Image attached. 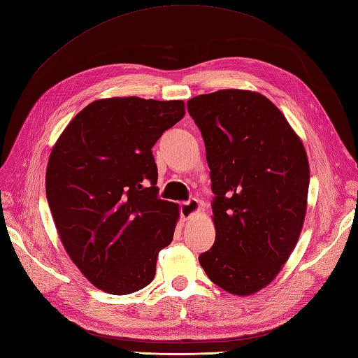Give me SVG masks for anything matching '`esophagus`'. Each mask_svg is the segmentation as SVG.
I'll use <instances>...</instances> for the list:
<instances>
[{"instance_id": "obj_1", "label": "esophagus", "mask_w": 358, "mask_h": 358, "mask_svg": "<svg viewBox=\"0 0 358 358\" xmlns=\"http://www.w3.org/2000/svg\"><path fill=\"white\" fill-rule=\"evenodd\" d=\"M199 210H201V206L198 203V199H195V198H190L189 201H186V203L180 204V213H181V217L185 219V221H187V219L198 215Z\"/></svg>"}]
</instances>
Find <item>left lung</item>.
<instances>
[{
	"mask_svg": "<svg viewBox=\"0 0 358 358\" xmlns=\"http://www.w3.org/2000/svg\"><path fill=\"white\" fill-rule=\"evenodd\" d=\"M206 145L216 239L207 277L252 295L277 277L304 224L310 168L287 119L259 92L225 89L187 101Z\"/></svg>",
	"mask_w": 358,
	"mask_h": 358,
	"instance_id": "left-lung-1",
	"label": "left lung"
}]
</instances>
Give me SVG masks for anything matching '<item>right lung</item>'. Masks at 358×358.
Returning <instances> with one entry per match:
<instances>
[{
  "label": "right lung",
  "instance_id": "add662e5",
  "mask_svg": "<svg viewBox=\"0 0 358 358\" xmlns=\"http://www.w3.org/2000/svg\"><path fill=\"white\" fill-rule=\"evenodd\" d=\"M180 99H96L50 154L45 187L60 241L80 272L110 295L154 280L178 204L159 198L152 146L185 116Z\"/></svg>",
  "mask_w": 358,
  "mask_h": 358
}]
</instances>
